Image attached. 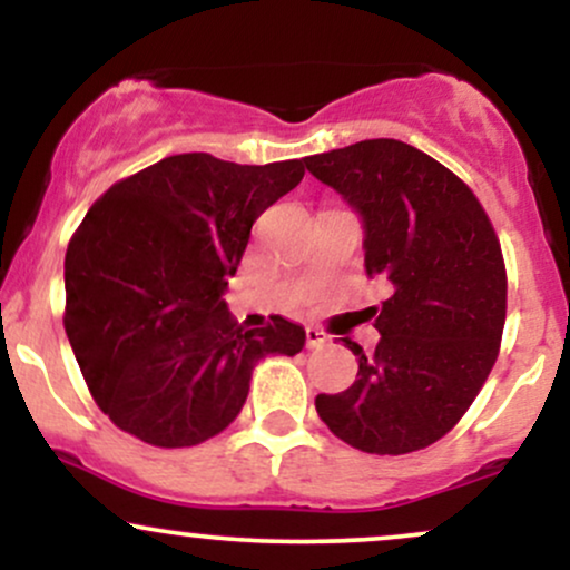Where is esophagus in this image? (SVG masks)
Returning a JSON list of instances; mask_svg holds the SVG:
<instances>
[{"label":"esophagus","instance_id":"esophagus-1","mask_svg":"<svg viewBox=\"0 0 570 570\" xmlns=\"http://www.w3.org/2000/svg\"><path fill=\"white\" fill-rule=\"evenodd\" d=\"M326 343H330V337H326L322 330H316V326H307V330H305V345H307V348H324Z\"/></svg>","mask_w":570,"mask_h":570}]
</instances>
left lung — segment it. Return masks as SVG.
<instances>
[{"mask_svg":"<svg viewBox=\"0 0 570 570\" xmlns=\"http://www.w3.org/2000/svg\"><path fill=\"white\" fill-rule=\"evenodd\" d=\"M305 166L362 214L367 276L391 284L375 311V353L345 340L356 381L318 394L316 412L362 453H415L466 415L499 358L507 322L499 235L466 181L404 141H356Z\"/></svg>","mask_w":570,"mask_h":570,"instance_id":"left-lung-1","label":"left lung"}]
</instances>
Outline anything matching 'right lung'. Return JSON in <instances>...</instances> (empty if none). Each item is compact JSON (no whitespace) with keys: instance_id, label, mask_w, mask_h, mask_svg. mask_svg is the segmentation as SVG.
I'll return each instance as SVG.
<instances>
[{"instance_id":"add662e5","label":"right lung","mask_w":570,"mask_h":570,"mask_svg":"<svg viewBox=\"0 0 570 570\" xmlns=\"http://www.w3.org/2000/svg\"><path fill=\"white\" fill-rule=\"evenodd\" d=\"M303 176V160L171 155L88 208L63 263V326L117 429L155 448L212 440L238 417L259 358L303 351V326L273 316L244 330L222 299L252 225Z\"/></svg>"}]
</instances>
